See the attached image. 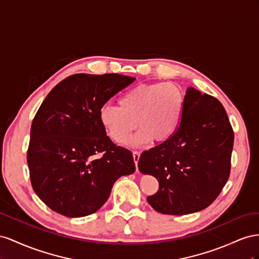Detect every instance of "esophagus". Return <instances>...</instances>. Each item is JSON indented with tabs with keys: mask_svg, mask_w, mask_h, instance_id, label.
Here are the masks:
<instances>
[{
	"mask_svg": "<svg viewBox=\"0 0 259 259\" xmlns=\"http://www.w3.org/2000/svg\"><path fill=\"white\" fill-rule=\"evenodd\" d=\"M132 156H134V160H135V164H136V167H137V171H139L138 170V161H139V159H140V152H134L132 153Z\"/></svg>",
	"mask_w": 259,
	"mask_h": 259,
	"instance_id": "1",
	"label": "esophagus"
}]
</instances>
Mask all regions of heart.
<instances>
[{
	"instance_id": "heart-1",
	"label": "heart",
	"mask_w": 259,
	"mask_h": 259,
	"mask_svg": "<svg viewBox=\"0 0 259 259\" xmlns=\"http://www.w3.org/2000/svg\"><path fill=\"white\" fill-rule=\"evenodd\" d=\"M118 105H103L99 120L115 142L122 143L140 128L129 144L140 146L170 139L178 130L184 110V94L172 82L138 84L124 92Z\"/></svg>"
}]
</instances>
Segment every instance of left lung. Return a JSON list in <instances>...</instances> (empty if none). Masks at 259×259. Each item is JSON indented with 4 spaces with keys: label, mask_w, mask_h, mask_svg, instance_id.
Returning <instances> with one entry per match:
<instances>
[{
    "label": "left lung",
    "mask_w": 259,
    "mask_h": 259,
    "mask_svg": "<svg viewBox=\"0 0 259 259\" xmlns=\"http://www.w3.org/2000/svg\"><path fill=\"white\" fill-rule=\"evenodd\" d=\"M234 135L221 103L187 89L182 120L167 141L144 151L139 170L157 179L152 207L166 215H188L215 201L230 175Z\"/></svg>",
    "instance_id": "1"
}]
</instances>
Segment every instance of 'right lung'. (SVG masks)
<instances>
[{"instance_id": "right-lung-1", "label": "right lung", "mask_w": 259, "mask_h": 259, "mask_svg": "<svg viewBox=\"0 0 259 259\" xmlns=\"http://www.w3.org/2000/svg\"><path fill=\"white\" fill-rule=\"evenodd\" d=\"M136 80L118 73H77L56 84L36 112L27 162L35 194L70 218L98 211L121 176L136 171L132 153L116 146L99 110Z\"/></svg>"}]
</instances>
